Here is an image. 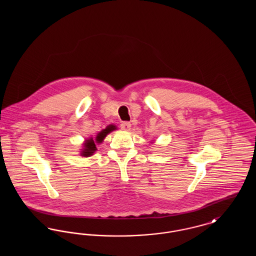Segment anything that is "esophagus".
<instances>
[{"label": "esophagus", "instance_id": "34e87169", "mask_svg": "<svg viewBox=\"0 0 256 256\" xmlns=\"http://www.w3.org/2000/svg\"><path fill=\"white\" fill-rule=\"evenodd\" d=\"M130 128H132L130 122H124L121 124V128H122V130H124V132H130Z\"/></svg>", "mask_w": 256, "mask_h": 256}]
</instances>
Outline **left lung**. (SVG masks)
I'll list each match as a JSON object with an SVG mask.
<instances>
[{"mask_svg": "<svg viewBox=\"0 0 256 256\" xmlns=\"http://www.w3.org/2000/svg\"><path fill=\"white\" fill-rule=\"evenodd\" d=\"M150 143H154V142H150Z\"/></svg>", "mask_w": 256, "mask_h": 256, "instance_id": "obj_1", "label": "left lung"}]
</instances>
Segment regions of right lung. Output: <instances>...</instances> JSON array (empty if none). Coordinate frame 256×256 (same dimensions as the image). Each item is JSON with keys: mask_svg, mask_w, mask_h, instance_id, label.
I'll return each instance as SVG.
<instances>
[{"mask_svg": "<svg viewBox=\"0 0 256 256\" xmlns=\"http://www.w3.org/2000/svg\"><path fill=\"white\" fill-rule=\"evenodd\" d=\"M117 130V126L113 124H108L106 128L102 130L100 132H98L95 138L89 137L86 139L82 144V148H80V156L84 158L92 156L97 152V145H100L104 142V138L108 136V134Z\"/></svg>", "mask_w": 256, "mask_h": 256, "instance_id": "add662e5", "label": "right lung"}]
</instances>
